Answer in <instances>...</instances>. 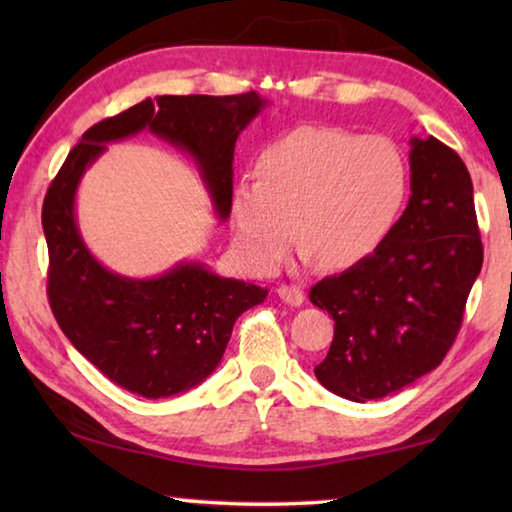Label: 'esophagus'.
Segmentation results:
<instances>
[{"mask_svg":"<svg viewBox=\"0 0 512 512\" xmlns=\"http://www.w3.org/2000/svg\"><path fill=\"white\" fill-rule=\"evenodd\" d=\"M277 296L291 307H300L302 302H305V291L296 287V284H280V287H277Z\"/></svg>","mask_w":512,"mask_h":512,"instance_id":"esophagus-1","label":"esophagus"}]
</instances>
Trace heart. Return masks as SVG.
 <instances>
[{
    "instance_id": "1",
    "label": "heart",
    "mask_w": 512,
    "mask_h": 512,
    "mask_svg": "<svg viewBox=\"0 0 512 512\" xmlns=\"http://www.w3.org/2000/svg\"><path fill=\"white\" fill-rule=\"evenodd\" d=\"M406 189L409 169L391 137L298 126L259 155L257 183L232 194L235 246L253 271L273 273L298 232L309 259L348 268L381 246Z\"/></svg>"
}]
</instances>
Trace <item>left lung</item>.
I'll use <instances>...</instances> for the list:
<instances>
[{"instance_id": "1", "label": "left lung", "mask_w": 512, "mask_h": 512, "mask_svg": "<svg viewBox=\"0 0 512 512\" xmlns=\"http://www.w3.org/2000/svg\"><path fill=\"white\" fill-rule=\"evenodd\" d=\"M411 146V198L400 221L375 253L309 291L334 318L316 379L352 402L397 393L438 368L481 273L470 171L436 137H413Z\"/></svg>"}]
</instances>
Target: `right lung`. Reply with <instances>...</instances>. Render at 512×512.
<instances>
[{
  "label": "right lung",
  "instance_id": "obj_1",
  "mask_svg": "<svg viewBox=\"0 0 512 512\" xmlns=\"http://www.w3.org/2000/svg\"><path fill=\"white\" fill-rule=\"evenodd\" d=\"M257 92L232 97H158L94 124L69 151L42 203L49 248L47 296L60 329L112 384L146 400L185 393L219 366L235 320L268 289L183 262L151 280L103 268L85 248L74 216L83 171L106 151L149 128L187 151L221 219L232 210V160L239 133L264 108Z\"/></svg>",
  "mask_w": 512,
  "mask_h": 512
}]
</instances>
